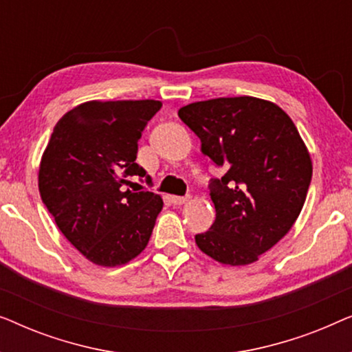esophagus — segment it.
I'll return each instance as SVG.
<instances>
[{
  "mask_svg": "<svg viewBox=\"0 0 352 352\" xmlns=\"http://www.w3.org/2000/svg\"><path fill=\"white\" fill-rule=\"evenodd\" d=\"M189 199H190L189 195H186V197L173 195V197H171V204H173V205H184V204H187V201H189Z\"/></svg>",
  "mask_w": 352,
  "mask_h": 352,
  "instance_id": "obj_1",
  "label": "esophagus"
}]
</instances>
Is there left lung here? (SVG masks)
Here are the masks:
<instances>
[{"label": "left lung", "instance_id": "left-lung-1", "mask_svg": "<svg viewBox=\"0 0 352 352\" xmlns=\"http://www.w3.org/2000/svg\"><path fill=\"white\" fill-rule=\"evenodd\" d=\"M177 115L226 171L210 184L216 219L195 235L197 247L228 266L258 261L293 228L311 184V155L295 123L252 96L192 102Z\"/></svg>", "mask_w": 352, "mask_h": 352}]
</instances>
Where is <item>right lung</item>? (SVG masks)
Segmentation results:
<instances>
[{
	"mask_svg": "<svg viewBox=\"0 0 352 352\" xmlns=\"http://www.w3.org/2000/svg\"><path fill=\"white\" fill-rule=\"evenodd\" d=\"M160 109L153 99L88 100L57 122L43 152V204L98 266H123L141 254L163 208L160 195L126 189L129 176H146L136 163L138 141Z\"/></svg>",
	"mask_w": 352,
	"mask_h": 352,
	"instance_id": "obj_1",
	"label": "right lung"
}]
</instances>
